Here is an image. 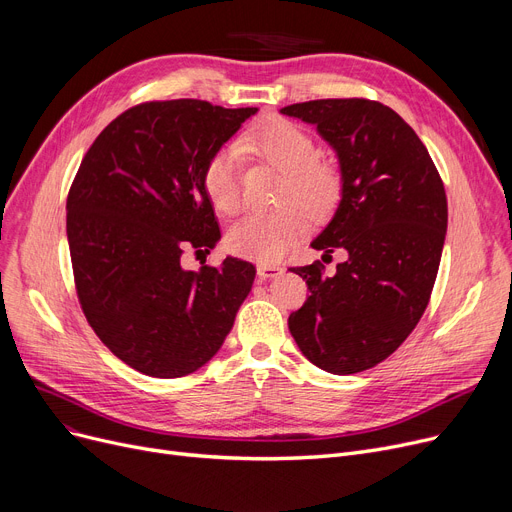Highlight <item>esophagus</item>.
Instances as JSON below:
<instances>
[{
  "instance_id": "1",
  "label": "esophagus",
  "mask_w": 512,
  "mask_h": 512,
  "mask_svg": "<svg viewBox=\"0 0 512 512\" xmlns=\"http://www.w3.org/2000/svg\"><path fill=\"white\" fill-rule=\"evenodd\" d=\"M282 272H284V267L278 265V263H259V265H257V276H259L261 280L278 278Z\"/></svg>"
}]
</instances>
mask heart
<instances>
[{"mask_svg": "<svg viewBox=\"0 0 512 512\" xmlns=\"http://www.w3.org/2000/svg\"><path fill=\"white\" fill-rule=\"evenodd\" d=\"M242 155L270 161L284 172L280 207L242 215L226 232L230 253L261 263L278 261L309 228L313 215H328L344 193L340 164L319 157V143L297 122L272 118L251 126L236 143L215 151L203 168V188L213 209L232 213L240 205Z\"/></svg>", "mask_w": 512, "mask_h": 512, "instance_id": "obj_1", "label": "heart"}]
</instances>
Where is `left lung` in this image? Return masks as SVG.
Segmentation results:
<instances>
[{"label":"left lung","mask_w":512,"mask_h":512,"mask_svg":"<svg viewBox=\"0 0 512 512\" xmlns=\"http://www.w3.org/2000/svg\"><path fill=\"white\" fill-rule=\"evenodd\" d=\"M315 124L338 155L344 193L311 247L346 259L290 272L309 299L288 317L301 353L319 369L348 375L388 359L415 330L438 276L448 205L444 182L415 130L371 99H315L280 110Z\"/></svg>","instance_id":"1"}]
</instances>
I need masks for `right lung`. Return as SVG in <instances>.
Masks as SVG:
<instances>
[{
	"label": "right lung",
	"instance_id": "add662e5",
	"mask_svg": "<svg viewBox=\"0 0 512 512\" xmlns=\"http://www.w3.org/2000/svg\"><path fill=\"white\" fill-rule=\"evenodd\" d=\"M257 107L147 101L107 124L70 186L66 232L80 309L110 351L151 378H182L220 351L255 280L249 261L184 270L220 228L207 159Z\"/></svg>",
	"mask_w": 512,
	"mask_h": 512
}]
</instances>
